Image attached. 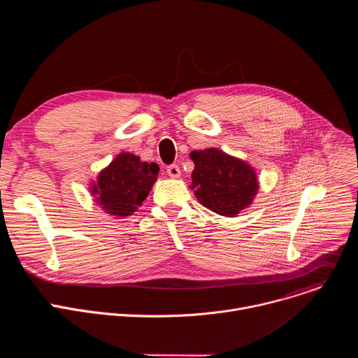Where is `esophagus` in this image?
I'll use <instances>...</instances> for the list:
<instances>
[{
    "label": "esophagus",
    "instance_id": "34e87169",
    "mask_svg": "<svg viewBox=\"0 0 358 358\" xmlns=\"http://www.w3.org/2000/svg\"><path fill=\"white\" fill-rule=\"evenodd\" d=\"M167 174L171 177V178H178L181 171H180V167L176 166V164H171L167 167Z\"/></svg>",
    "mask_w": 358,
    "mask_h": 358
}]
</instances>
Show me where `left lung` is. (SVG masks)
Returning <instances> with one entry per match:
<instances>
[{"label":"left lung","mask_w":358,"mask_h":358,"mask_svg":"<svg viewBox=\"0 0 358 358\" xmlns=\"http://www.w3.org/2000/svg\"><path fill=\"white\" fill-rule=\"evenodd\" d=\"M192 184L203 207L224 217H235L249 207L259 184L255 170L245 162L217 148L192 151Z\"/></svg>","instance_id":"left-lung-1"}]
</instances>
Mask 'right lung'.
Masks as SVG:
<instances>
[{"mask_svg":"<svg viewBox=\"0 0 358 358\" xmlns=\"http://www.w3.org/2000/svg\"><path fill=\"white\" fill-rule=\"evenodd\" d=\"M159 171L156 163L140 162L131 152H120L97 176L93 187L96 202L110 215L129 217L147 198Z\"/></svg>","mask_w":358,"mask_h":358,"instance_id":"1","label":"right lung"}]
</instances>
